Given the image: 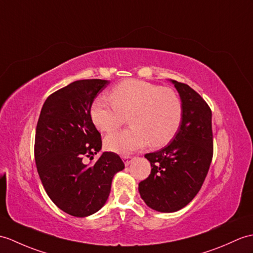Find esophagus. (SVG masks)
<instances>
[{"instance_id": "esophagus-1", "label": "esophagus", "mask_w": 253, "mask_h": 253, "mask_svg": "<svg viewBox=\"0 0 253 253\" xmlns=\"http://www.w3.org/2000/svg\"><path fill=\"white\" fill-rule=\"evenodd\" d=\"M123 160H124V162H125V165L128 166L129 164H130V163L132 162L133 157L130 156V155H125V156H123Z\"/></svg>"}]
</instances>
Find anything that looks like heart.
<instances>
[{"label": "heart", "mask_w": 253, "mask_h": 253, "mask_svg": "<svg viewBox=\"0 0 253 253\" xmlns=\"http://www.w3.org/2000/svg\"><path fill=\"white\" fill-rule=\"evenodd\" d=\"M108 99L92 102L90 116L100 131L116 130L127 121L125 130L104 139L105 148L128 154L149 143L161 148L172 140L183 120V102L172 88L140 80H127L114 86Z\"/></svg>", "instance_id": "obj_1"}]
</instances>
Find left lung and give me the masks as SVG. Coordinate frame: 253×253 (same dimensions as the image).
I'll list each match as a JSON object with an SVG mask.
<instances>
[{"label":"left lung","instance_id":"8db88e82","mask_svg":"<svg viewBox=\"0 0 253 253\" xmlns=\"http://www.w3.org/2000/svg\"><path fill=\"white\" fill-rule=\"evenodd\" d=\"M172 83L183 102V120L168 145L144 155L152 169L139 183L141 198L161 212L178 211L196 196L213 156L210 107L189 85Z\"/></svg>","mask_w":253,"mask_h":253}]
</instances>
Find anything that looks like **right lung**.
<instances>
[{
	"label": "right lung",
	"mask_w": 253,
	"mask_h": 253,
	"mask_svg": "<svg viewBox=\"0 0 253 253\" xmlns=\"http://www.w3.org/2000/svg\"><path fill=\"white\" fill-rule=\"evenodd\" d=\"M109 81H75L52 92L41 110L35 131L34 157L47 195L58 208L73 216L90 215L103 207L116 172L125 168L114 152L101 150V134L90 116L93 99Z\"/></svg>",
	"instance_id": "right-lung-1"
}]
</instances>
